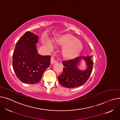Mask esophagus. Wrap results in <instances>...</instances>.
<instances>
[{"instance_id": "34e87169", "label": "esophagus", "mask_w": 120, "mask_h": 120, "mask_svg": "<svg viewBox=\"0 0 120 120\" xmlns=\"http://www.w3.org/2000/svg\"><path fill=\"white\" fill-rule=\"evenodd\" d=\"M57 62V61L55 60V59H54V57H51V60H50L51 64H54V63H56V62Z\"/></svg>"}]
</instances>
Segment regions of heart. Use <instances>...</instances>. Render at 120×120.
Masks as SVG:
<instances>
[{"mask_svg": "<svg viewBox=\"0 0 120 120\" xmlns=\"http://www.w3.org/2000/svg\"><path fill=\"white\" fill-rule=\"evenodd\" d=\"M44 44L51 50L53 46L51 41L48 39H45ZM58 45L65 47L62 51L63 57L66 59L71 60L75 58L81 52L83 45L80 42L71 35L66 34L60 37L56 41Z\"/></svg>", "mask_w": 120, "mask_h": 120, "instance_id": "heart-1", "label": "heart"}]
</instances>
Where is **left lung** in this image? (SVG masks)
Here are the masks:
<instances>
[{
  "instance_id": "obj_1",
  "label": "left lung",
  "mask_w": 120,
  "mask_h": 120,
  "mask_svg": "<svg viewBox=\"0 0 120 120\" xmlns=\"http://www.w3.org/2000/svg\"><path fill=\"white\" fill-rule=\"evenodd\" d=\"M92 57L93 55L87 56L62 61L64 67L62 74L58 76L59 83L67 88H75L83 85L86 82L92 72L94 64ZM82 59L86 61L87 66L86 69L84 70L78 68Z\"/></svg>"
}]
</instances>
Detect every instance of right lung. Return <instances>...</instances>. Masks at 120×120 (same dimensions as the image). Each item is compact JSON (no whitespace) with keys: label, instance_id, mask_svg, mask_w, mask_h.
<instances>
[{"label":"right lung","instance_id":"right-lung-1","mask_svg":"<svg viewBox=\"0 0 120 120\" xmlns=\"http://www.w3.org/2000/svg\"><path fill=\"white\" fill-rule=\"evenodd\" d=\"M39 37L27 31L16 43L12 55V67L18 79L23 83L39 82L44 72L50 65L49 56L38 54L36 44Z\"/></svg>","mask_w":120,"mask_h":120}]
</instances>
